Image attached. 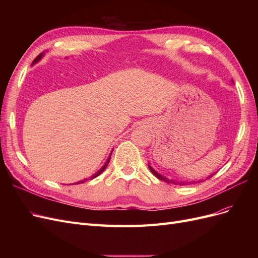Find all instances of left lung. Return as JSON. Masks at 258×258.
Listing matches in <instances>:
<instances>
[{"instance_id":"1","label":"left lung","mask_w":258,"mask_h":258,"mask_svg":"<svg viewBox=\"0 0 258 258\" xmlns=\"http://www.w3.org/2000/svg\"><path fill=\"white\" fill-rule=\"evenodd\" d=\"M148 168H150V170L152 171V173L156 176V177H158L159 179H162V181H165V182H167V183H173V184H176L177 182H175V181H172V179H169V178H167V177H165V176H162L161 174H159V173H157V172H156V171L150 166V165H148ZM213 175V174H212ZM212 175H210L209 176V178L211 177V176H212ZM195 182H178V184L179 185H186V184H194Z\"/></svg>"}]
</instances>
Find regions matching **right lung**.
I'll use <instances>...</instances> for the list:
<instances>
[{"label":"right lung","mask_w":258,"mask_h":258,"mask_svg":"<svg viewBox=\"0 0 258 258\" xmlns=\"http://www.w3.org/2000/svg\"><path fill=\"white\" fill-rule=\"evenodd\" d=\"M42 57H43V53H41V54H38V56L34 59V61H33V63H36V62L38 61V60H41L42 59ZM111 155H112V153H111ZM111 155H110V157H108V159L106 160V162H105V165L102 167V168H101L99 171H98V172L96 173V174H93L90 178H95V177H97L98 175H100L101 173H102L103 172V171L105 170V168H106V166L108 165V162H110V159H111ZM86 181H87V178H85V179H83V181H81V182H77V183H75V184H80V183H84V182H86Z\"/></svg>","instance_id":"1"}]
</instances>
